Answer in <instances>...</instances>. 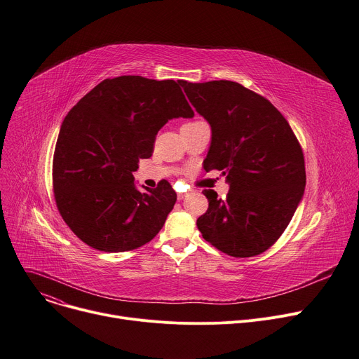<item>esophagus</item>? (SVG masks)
I'll return each instance as SVG.
<instances>
[{"instance_id":"obj_1","label":"esophagus","mask_w":359,"mask_h":359,"mask_svg":"<svg viewBox=\"0 0 359 359\" xmlns=\"http://www.w3.org/2000/svg\"><path fill=\"white\" fill-rule=\"evenodd\" d=\"M187 195H189L187 192H180V194H177V199H179V201H183Z\"/></svg>"}]
</instances>
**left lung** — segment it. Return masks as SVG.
Masks as SVG:
<instances>
[{
    "mask_svg": "<svg viewBox=\"0 0 359 359\" xmlns=\"http://www.w3.org/2000/svg\"><path fill=\"white\" fill-rule=\"evenodd\" d=\"M190 104L210 126L206 172L229 184L225 199L205 189L209 202L196 225L203 240L232 257L269 250L290 224L306 186L299 141L278 109L231 81L183 82Z\"/></svg>",
    "mask_w": 359,
    "mask_h": 359,
    "instance_id": "8db88e82",
    "label": "left lung"
}]
</instances>
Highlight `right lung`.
<instances>
[{
  "mask_svg": "<svg viewBox=\"0 0 359 359\" xmlns=\"http://www.w3.org/2000/svg\"><path fill=\"white\" fill-rule=\"evenodd\" d=\"M183 81L105 79L63 119L53 157L57 209L89 247L123 252L147 244L176 203L170 183L134 182L140 158L153 154L157 133L173 118H192Z\"/></svg>",
  "mask_w": 359,
  "mask_h": 359,
  "instance_id": "1",
  "label": "right lung"
}]
</instances>
